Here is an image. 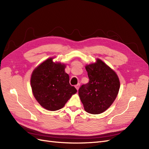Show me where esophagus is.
<instances>
[{
  "mask_svg": "<svg viewBox=\"0 0 149 149\" xmlns=\"http://www.w3.org/2000/svg\"><path fill=\"white\" fill-rule=\"evenodd\" d=\"M79 86H80V84H77L76 85H75V88H76V89H77V90H78L79 89Z\"/></svg>",
  "mask_w": 149,
  "mask_h": 149,
  "instance_id": "1",
  "label": "esophagus"
}]
</instances>
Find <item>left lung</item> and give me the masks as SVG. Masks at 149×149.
I'll return each instance as SVG.
<instances>
[{
    "label": "left lung",
    "mask_w": 149,
    "mask_h": 149,
    "mask_svg": "<svg viewBox=\"0 0 149 149\" xmlns=\"http://www.w3.org/2000/svg\"><path fill=\"white\" fill-rule=\"evenodd\" d=\"M86 70L89 80L78 90L80 100L88 113L101 114L116 100L120 88L119 78L111 68L100 59L95 63L86 66Z\"/></svg>",
    "instance_id": "1"
}]
</instances>
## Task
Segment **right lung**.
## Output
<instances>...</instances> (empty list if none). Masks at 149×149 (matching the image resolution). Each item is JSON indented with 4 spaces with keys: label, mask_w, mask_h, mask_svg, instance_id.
<instances>
[{
    "label": "right lung",
    "mask_w": 149,
    "mask_h": 149,
    "mask_svg": "<svg viewBox=\"0 0 149 149\" xmlns=\"http://www.w3.org/2000/svg\"><path fill=\"white\" fill-rule=\"evenodd\" d=\"M49 58L34 70L31 76V87L38 103L49 111L60 109L77 90L70 84L65 65L53 63Z\"/></svg>",
    "instance_id": "add662e5"
}]
</instances>
